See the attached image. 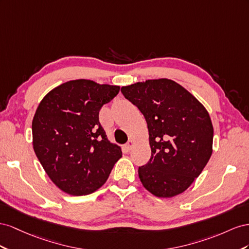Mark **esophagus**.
<instances>
[{
	"instance_id": "obj_1",
	"label": "esophagus",
	"mask_w": 249,
	"mask_h": 249,
	"mask_svg": "<svg viewBox=\"0 0 249 249\" xmlns=\"http://www.w3.org/2000/svg\"><path fill=\"white\" fill-rule=\"evenodd\" d=\"M133 141L132 140H129L128 142H127V144L124 146L125 147V149L127 151H130L131 150V148H132V146H133Z\"/></svg>"
}]
</instances>
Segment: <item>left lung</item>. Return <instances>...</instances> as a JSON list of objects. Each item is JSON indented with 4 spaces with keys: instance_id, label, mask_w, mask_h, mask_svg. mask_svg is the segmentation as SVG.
Instances as JSON below:
<instances>
[{
    "instance_id": "left-lung-1",
    "label": "left lung",
    "mask_w": 249,
    "mask_h": 249,
    "mask_svg": "<svg viewBox=\"0 0 249 249\" xmlns=\"http://www.w3.org/2000/svg\"><path fill=\"white\" fill-rule=\"evenodd\" d=\"M121 91L147 122L151 158L139 167L143 186L158 197L182 193L200 175L213 152L209 112L180 84L166 78L134 83Z\"/></svg>"
}]
</instances>
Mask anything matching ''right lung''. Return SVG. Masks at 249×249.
Here are the masks:
<instances>
[{
    "mask_svg": "<svg viewBox=\"0 0 249 249\" xmlns=\"http://www.w3.org/2000/svg\"><path fill=\"white\" fill-rule=\"evenodd\" d=\"M120 87L91 80L68 81L39 103L32 121L33 149L56 186L73 196L93 193L122 156L99 122V111Z\"/></svg>",
    "mask_w": 249,
    "mask_h": 249,
    "instance_id": "obj_1",
    "label": "right lung"
}]
</instances>
